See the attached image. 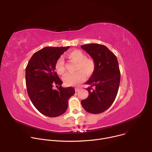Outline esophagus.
Listing matches in <instances>:
<instances>
[{"instance_id": "obj_1", "label": "esophagus", "mask_w": 152, "mask_h": 152, "mask_svg": "<svg viewBox=\"0 0 152 152\" xmlns=\"http://www.w3.org/2000/svg\"><path fill=\"white\" fill-rule=\"evenodd\" d=\"M79 88H75V91H76V92L79 91Z\"/></svg>"}]
</instances>
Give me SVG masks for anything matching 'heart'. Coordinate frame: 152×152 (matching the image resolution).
<instances>
[{"mask_svg": "<svg viewBox=\"0 0 152 152\" xmlns=\"http://www.w3.org/2000/svg\"><path fill=\"white\" fill-rule=\"evenodd\" d=\"M67 56L77 63L76 67V73L73 74H67L63 78L64 83L67 86H73L82 82L85 79L84 75L86 76H91L96 69L94 60L89 57L82 51L75 50L69 52ZM55 69L56 73L59 75H64L66 73L65 62L62 57L59 58L56 61Z\"/></svg>", "mask_w": 152, "mask_h": 152, "instance_id": "b5f03b06", "label": "heart"}]
</instances>
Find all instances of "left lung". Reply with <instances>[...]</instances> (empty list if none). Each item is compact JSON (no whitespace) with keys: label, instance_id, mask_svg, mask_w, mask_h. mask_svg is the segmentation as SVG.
Listing matches in <instances>:
<instances>
[{"label":"left lung","instance_id":"8db88e82","mask_svg":"<svg viewBox=\"0 0 152 152\" xmlns=\"http://www.w3.org/2000/svg\"><path fill=\"white\" fill-rule=\"evenodd\" d=\"M94 60L96 69L85 84L88 97L81 101L86 111L100 114L109 108L114 102L118 91L120 71L116 56L104 45L92 43L80 46Z\"/></svg>","mask_w":152,"mask_h":152}]
</instances>
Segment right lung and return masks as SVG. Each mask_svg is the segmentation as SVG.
Instances as JSON below:
<instances>
[{"label":"right lung","mask_w":152,"mask_h":152,"mask_svg":"<svg viewBox=\"0 0 152 152\" xmlns=\"http://www.w3.org/2000/svg\"><path fill=\"white\" fill-rule=\"evenodd\" d=\"M67 47H46L35 52L26 68V84L29 97L36 109L42 114L56 117L63 114L68 108V100L75 94V88H63L62 81L55 72L57 59ZM54 84L59 86L53 90Z\"/></svg>","instance_id":"add662e5"}]
</instances>
